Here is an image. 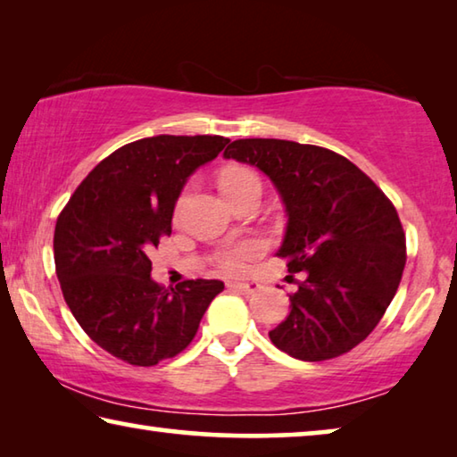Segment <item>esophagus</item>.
Returning a JSON list of instances; mask_svg holds the SVG:
<instances>
[{
  "label": "esophagus",
  "mask_w": 457,
  "mask_h": 457,
  "mask_svg": "<svg viewBox=\"0 0 457 457\" xmlns=\"http://www.w3.org/2000/svg\"><path fill=\"white\" fill-rule=\"evenodd\" d=\"M228 286L231 290H237V292H244V294H253V292L260 290L258 282H229Z\"/></svg>",
  "instance_id": "obj_1"
}]
</instances>
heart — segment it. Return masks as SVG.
Instances as JSON below:
<instances>
[{
  "label": "heart",
  "mask_w": 457,
  "mask_h": 457,
  "mask_svg": "<svg viewBox=\"0 0 457 457\" xmlns=\"http://www.w3.org/2000/svg\"><path fill=\"white\" fill-rule=\"evenodd\" d=\"M247 183H260L258 177L253 171L245 167H229L220 177V187L223 193H231L239 187H244ZM262 244L256 239H245V242H237L234 245H226L221 250L215 252L213 264L221 268L223 272L229 274H239L244 272L247 262L260 256Z\"/></svg>",
  "instance_id": "b5f03b06"
}]
</instances>
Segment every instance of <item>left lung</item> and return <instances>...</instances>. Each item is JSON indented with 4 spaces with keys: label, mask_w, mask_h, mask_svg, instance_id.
<instances>
[{
    "label": "left lung",
    "mask_w": 457,
    "mask_h": 457,
    "mask_svg": "<svg viewBox=\"0 0 457 457\" xmlns=\"http://www.w3.org/2000/svg\"><path fill=\"white\" fill-rule=\"evenodd\" d=\"M223 157L258 167L274 183L288 215L276 256L304 276L270 340L308 362L349 353L383 319L403 276L397 210L357 165L324 146L237 138Z\"/></svg>",
    "instance_id": "8db88e82"
}]
</instances>
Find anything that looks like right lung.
Wrapping results in <instances>:
<instances>
[{"mask_svg":"<svg viewBox=\"0 0 457 457\" xmlns=\"http://www.w3.org/2000/svg\"><path fill=\"white\" fill-rule=\"evenodd\" d=\"M229 138L159 135L129 143L92 169L54 231V262L74 319L112 357L153 367L187 346L220 280H185L165 290L149 253L171 234L177 199L195 169Z\"/></svg>","mask_w":457,"mask_h":457,"instance_id":"1","label":"right lung"}]
</instances>
